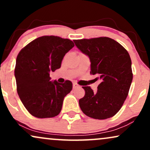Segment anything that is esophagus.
<instances>
[{"mask_svg":"<svg viewBox=\"0 0 150 150\" xmlns=\"http://www.w3.org/2000/svg\"><path fill=\"white\" fill-rule=\"evenodd\" d=\"M73 88H74V89H75V88H77V87H80V86H79L78 85H77V83H73Z\"/></svg>","mask_w":150,"mask_h":150,"instance_id":"esophagus-1","label":"esophagus"}]
</instances>
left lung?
<instances>
[{"label": "left lung", "instance_id": "8db88e82", "mask_svg": "<svg viewBox=\"0 0 150 150\" xmlns=\"http://www.w3.org/2000/svg\"><path fill=\"white\" fill-rule=\"evenodd\" d=\"M75 46L89 56L91 75L101 80L96 92L89 86L79 100L81 110L94 119L111 118L119 111L126 99L132 80L131 59L127 50L108 37L74 40Z\"/></svg>", "mask_w": 150, "mask_h": 150}]
</instances>
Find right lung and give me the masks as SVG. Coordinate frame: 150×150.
Returning a JSON list of instances; mask_svg holds the SVG:
<instances>
[{
    "instance_id": "add662e5",
    "label": "right lung",
    "mask_w": 150,
    "mask_h": 150,
    "mask_svg": "<svg viewBox=\"0 0 150 150\" xmlns=\"http://www.w3.org/2000/svg\"><path fill=\"white\" fill-rule=\"evenodd\" d=\"M73 41L57 36H43L31 42L18 53L15 68L17 92L26 109L39 118H53L61 111L63 99L73 89L50 81L51 72L61 68L65 53L73 46Z\"/></svg>"
}]
</instances>
